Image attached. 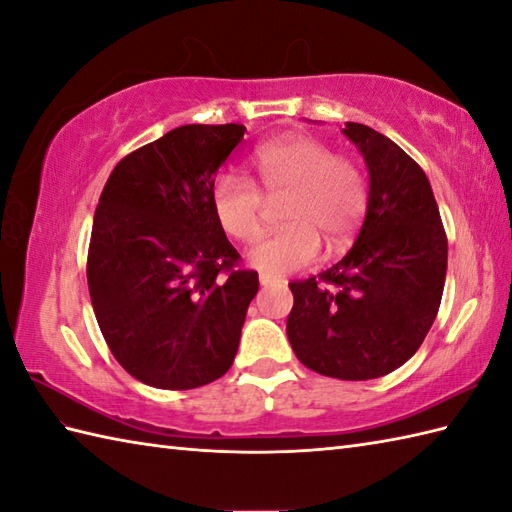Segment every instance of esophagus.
I'll return each mask as SVG.
<instances>
[{
	"instance_id": "1",
	"label": "esophagus",
	"mask_w": 512,
	"mask_h": 512,
	"mask_svg": "<svg viewBox=\"0 0 512 512\" xmlns=\"http://www.w3.org/2000/svg\"><path fill=\"white\" fill-rule=\"evenodd\" d=\"M279 277H273V275H259V284L262 286H273V284H279Z\"/></svg>"
}]
</instances>
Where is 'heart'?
<instances>
[{
	"label": "heart",
	"mask_w": 512,
	"mask_h": 512,
	"mask_svg": "<svg viewBox=\"0 0 512 512\" xmlns=\"http://www.w3.org/2000/svg\"><path fill=\"white\" fill-rule=\"evenodd\" d=\"M255 182L222 173L211 187L217 224L242 244L264 233L270 204H281L284 231L250 253V264L268 275H284L312 264L321 242L330 253L352 244L367 211V182L354 160L310 136L266 143L253 154Z\"/></svg>",
	"instance_id": "obj_1"
}]
</instances>
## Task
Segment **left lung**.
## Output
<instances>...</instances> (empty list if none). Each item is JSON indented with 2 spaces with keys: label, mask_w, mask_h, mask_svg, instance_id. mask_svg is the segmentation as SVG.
Instances as JSON below:
<instances>
[{
  "label": "left lung",
  "mask_w": 512,
  "mask_h": 512,
  "mask_svg": "<svg viewBox=\"0 0 512 512\" xmlns=\"http://www.w3.org/2000/svg\"><path fill=\"white\" fill-rule=\"evenodd\" d=\"M343 134L369 169L365 222L339 264L290 281L286 332L312 372L369 380L407 363L436 321L447 233L416 160L367 125L347 123Z\"/></svg>",
  "instance_id": "8db88e82"
}]
</instances>
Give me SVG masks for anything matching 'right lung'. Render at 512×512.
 I'll use <instances>...</instances> for the list:
<instances>
[{"label":"right lung","instance_id":"add662e5","mask_svg":"<svg viewBox=\"0 0 512 512\" xmlns=\"http://www.w3.org/2000/svg\"><path fill=\"white\" fill-rule=\"evenodd\" d=\"M244 132L182 125L127 154L105 182L88 288L107 347L140 383L195 389L233 365L259 279L239 268L211 187Z\"/></svg>","mask_w":512,"mask_h":512}]
</instances>
